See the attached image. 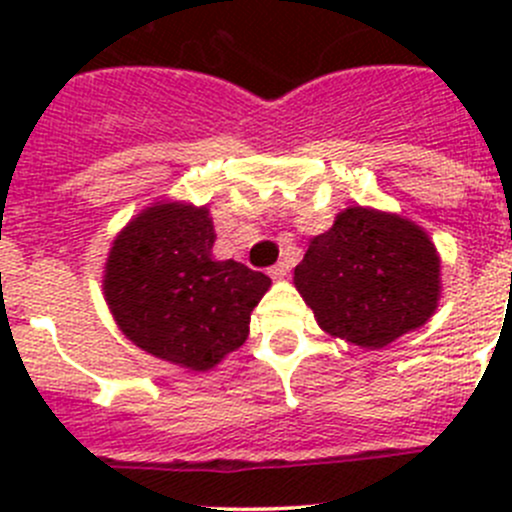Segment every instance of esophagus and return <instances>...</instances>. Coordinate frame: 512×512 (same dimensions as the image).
<instances>
[{
  "label": "esophagus",
  "mask_w": 512,
  "mask_h": 512,
  "mask_svg": "<svg viewBox=\"0 0 512 512\" xmlns=\"http://www.w3.org/2000/svg\"><path fill=\"white\" fill-rule=\"evenodd\" d=\"M289 272V260H280L275 267H270V275L275 277V280H282V277H287Z\"/></svg>",
  "instance_id": "esophagus-1"
}]
</instances>
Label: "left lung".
<instances>
[{
  "label": "left lung",
  "mask_w": 512,
  "mask_h": 512,
  "mask_svg": "<svg viewBox=\"0 0 512 512\" xmlns=\"http://www.w3.org/2000/svg\"><path fill=\"white\" fill-rule=\"evenodd\" d=\"M441 260L421 227L349 208L309 242L294 285L324 332L381 349L426 324L438 304Z\"/></svg>",
  "instance_id": "left-lung-1"
}]
</instances>
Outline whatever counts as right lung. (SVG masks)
<instances>
[{
    "instance_id": "obj_1",
    "label": "right lung",
    "mask_w": 512,
    "mask_h": 512,
    "mask_svg": "<svg viewBox=\"0 0 512 512\" xmlns=\"http://www.w3.org/2000/svg\"><path fill=\"white\" fill-rule=\"evenodd\" d=\"M208 208L163 203L138 215L106 262L108 307L143 352L185 369H213L250 332V312L270 277L213 260Z\"/></svg>"
}]
</instances>
